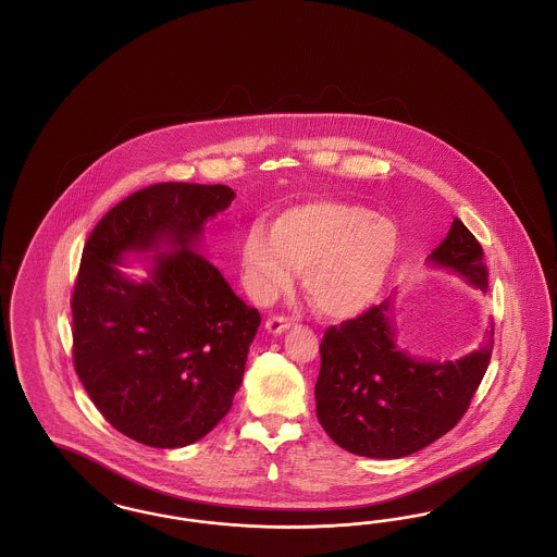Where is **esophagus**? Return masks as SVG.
Instances as JSON below:
<instances>
[{
  "label": "esophagus",
  "mask_w": 557,
  "mask_h": 557,
  "mask_svg": "<svg viewBox=\"0 0 557 557\" xmlns=\"http://www.w3.org/2000/svg\"><path fill=\"white\" fill-rule=\"evenodd\" d=\"M290 319L284 318V315H271L265 321L267 332L269 334H282V332H286L290 327Z\"/></svg>",
  "instance_id": "obj_1"
}]
</instances>
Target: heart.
<instances>
[{
	"instance_id": "1",
	"label": "heart",
	"mask_w": 557,
	"mask_h": 557,
	"mask_svg": "<svg viewBox=\"0 0 557 557\" xmlns=\"http://www.w3.org/2000/svg\"><path fill=\"white\" fill-rule=\"evenodd\" d=\"M398 234L386 216L359 205L311 200L280 212L273 227L255 223L239 265L252 298L267 302L302 271L307 298L327 318L361 313L382 290L397 259Z\"/></svg>"
}]
</instances>
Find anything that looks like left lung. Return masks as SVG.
Masks as SVG:
<instances>
[{"instance_id":"obj_1","label":"left lung","mask_w":557,"mask_h":557,"mask_svg":"<svg viewBox=\"0 0 557 557\" xmlns=\"http://www.w3.org/2000/svg\"><path fill=\"white\" fill-rule=\"evenodd\" d=\"M428 261L488 290L482 246L459 219ZM493 334L491 321L478 350L436 363L398 350L391 298L330 325L319 345V424L338 447L363 457L397 459L424 449L468 411L491 361Z\"/></svg>"}]
</instances>
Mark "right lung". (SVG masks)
<instances>
[{
  "label": "right lung",
  "mask_w": 557,
  "mask_h": 557,
  "mask_svg": "<svg viewBox=\"0 0 557 557\" xmlns=\"http://www.w3.org/2000/svg\"><path fill=\"white\" fill-rule=\"evenodd\" d=\"M227 186L157 184L121 200L85 242L73 290V363L108 424L177 449L232 409L261 315L194 252L205 223L234 200ZM156 256L144 283L115 267L123 251Z\"/></svg>",
  "instance_id": "obj_1"
}]
</instances>
